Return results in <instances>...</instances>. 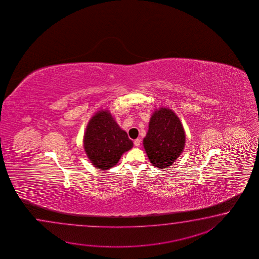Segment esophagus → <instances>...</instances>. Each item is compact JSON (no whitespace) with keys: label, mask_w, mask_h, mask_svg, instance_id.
I'll return each mask as SVG.
<instances>
[{"label":"esophagus","mask_w":259,"mask_h":259,"mask_svg":"<svg viewBox=\"0 0 259 259\" xmlns=\"http://www.w3.org/2000/svg\"><path fill=\"white\" fill-rule=\"evenodd\" d=\"M140 144H141V140L140 139H136L135 141H134V145L135 146H140Z\"/></svg>","instance_id":"34e87169"}]
</instances>
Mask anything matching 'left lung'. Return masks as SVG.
<instances>
[{
    "mask_svg": "<svg viewBox=\"0 0 259 259\" xmlns=\"http://www.w3.org/2000/svg\"><path fill=\"white\" fill-rule=\"evenodd\" d=\"M185 145V132L173 111L162 107L154 111L143 146L150 162L158 168H166L181 155Z\"/></svg>",
    "mask_w": 259,
    "mask_h": 259,
    "instance_id": "obj_1",
    "label": "left lung"
}]
</instances>
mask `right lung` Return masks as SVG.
I'll use <instances>...</instances> for the list:
<instances>
[{"label": "right lung", "mask_w": 259, "mask_h": 259, "mask_svg": "<svg viewBox=\"0 0 259 259\" xmlns=\"http://www.w3.org/2000/svg\"><path fill=\"white\" fill-rule=\"evenodd\" d=\"M83 144L91 163L103 171L116 165L122 154L133 146L127 132L120 128L107 110L98 111L91 118Z\"/></svg>", "instance_id": "add662e5"}]
</instances>
